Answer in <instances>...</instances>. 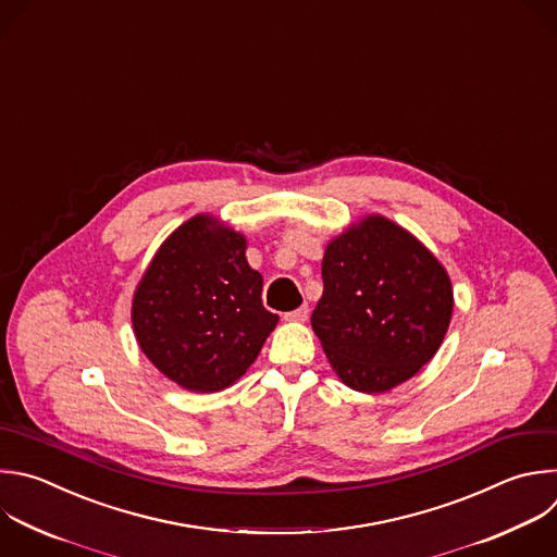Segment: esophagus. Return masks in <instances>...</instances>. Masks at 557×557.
Here are the masks:
<instances>
[{
	"label": "esophagus",
	"instance_id": "esophagus-1",
	"mask_svg": "<svg viewBox=\"0 0 557 557\" xmlns=\"http://www.w3.org/2000/svg\"><path fill=\"white\" fill-rule=\"evenodd\" d=\"M308 319V306H301L297 310H290V312H284V321H295V323H301Z\"/></svg>",
	"mask_w": 557,
	"mask_h": 557
}]
</instances>
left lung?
I'll return each instance as SVG.
<instances>
[{"instance_id": "8db88e82", "label": "left lung", "mask_w": 557, "mask_h": 557, "mask_svg": "<svg viewBox=\"0 0 557 557\" xmlns=\"http://www.w3.org/2000/svg\"><path fill=\"white\" fill-rule=\"evenodd\" d=\"M321 277L310 323L347 387L385 394L437 354L450 325L453 284L405 227L379 214L360 219L327 243Z\"/></svg>"}]
</instances>
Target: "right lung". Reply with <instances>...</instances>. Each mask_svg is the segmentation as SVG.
Masks as SVG:
<instances>
[{
  "label": "right lung",
  "instance_id": "1",
  "mask_svg": "<svg viewBox=\"0 0 557 557\" xmlns=\"http://www.w3.org/2000/svg\"><path fill=\"white\" fill-rule=\"evenodd\" d=\"M245 251L243 234L197 214L163 240L135 288V338L183 389L212 394L234 385L280 321L262 306V275Z\"/></svg>",
  "mask_w": 557,
  "mask_h": 557
}]
</instances>
